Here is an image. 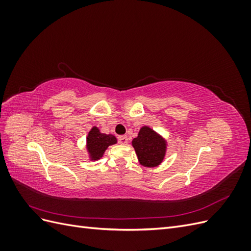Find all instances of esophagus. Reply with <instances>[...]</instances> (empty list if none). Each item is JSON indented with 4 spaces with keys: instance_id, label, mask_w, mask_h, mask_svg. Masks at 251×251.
<instances>
[{
    "instance_id": "esophagus-1",
    "label": "esophagus",
    "mask_w": 251,
    "mask_h": 251,
    "mask_svg": "<svg viewBox=\"0 0 251 251\" xmlns=\"http://www.w3.org/2000/svg\"><path fill=\"white\" fill-rule=\"evenodd\" d=\"M118 142L120 143V144H124V146H125V144H127V137H126V136H119V137H118Z\"/></svg>"
}]
</instances>
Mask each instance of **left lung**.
<instances>
[{
	"label": "left lung",
	"instance_id": "8db88e82",
	"mask_svg": "<svg viewBox=\"0 0 251 251\" xmlns=\"http://www.w3.org/2000/svg\"><path fill=\"white\" fill-rule=\"evenodd\" d=\"M132 146L139 163L144 168H156L164 160L169 142L149 126L140 127L137 137L132 140Z\"/></svg>",
	"mask_w": 251,
	"mask_h": 251
}]
</instances>
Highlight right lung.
I'll return each mask as SVG.
<instances>
[{"mask_svg": "<svg viewBox=\"0 0 251 251\" xmlns=\"http://www.w3.org/2000/svg\"><path fill=\"white\" fill-rule=\"evenodd\" d=\"M117 143V138L112 134H103L96 126L91 127L86 137V151L90 161L100 160L110 146Z\"/></svg>", "mask_w": 251, "mask_h": 251, "instance_id": "obj_1", "label": "right lung"}]
</instances>
